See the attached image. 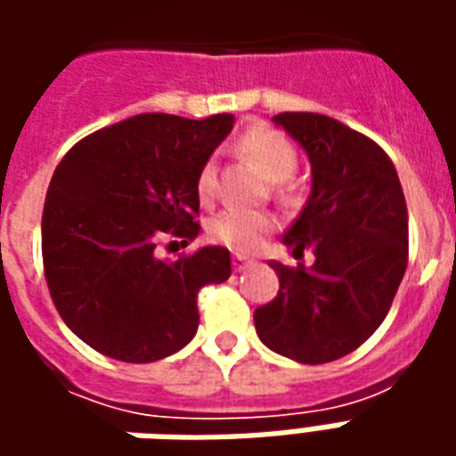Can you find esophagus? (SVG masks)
<instances>
[{"mask_svg":"<svg viewBox=\"0 0 456 456\" xmlns=\"http://www.w3.org/2000/svg\"><path fill=\"white\" fill-rule=\"evenodd\" d=\"M232 264H234V271H247L248 266H251V261H248L247 256H241V254H234V258H232Z\"/></svg>","mask_w":456,"mask_h":456,"instance_id":"34e87169","label":"esophagus"}]
</instances>
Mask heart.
I'll return each instance as SVG.
<instances>
[{"label":"heart","mask_w":456,"mask_h":456,"mask_svg":"<svg viewBox=\"0 0 456 456\" xmlns=\"http://www.w3.org/2000/svg\"><path fill=\"white\" fill-rule=\"evenodd\" d=\"M239 151L248 160H254L271 183L288 180L297 166L296 146L288 136L271 126H251L247 134H241ZM215 192H217V166L215 160H208L198 173V195L202 202H212ZM276 217L268 212L232 208L209 219L208 237L219 247H227L239 254H251L264 244V239L276 229Z\"/></svg>","instance_id":"b5f03b06"}]
</instances>
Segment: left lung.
Segmentation results:
<instances>
[{
  "label": "left lung",
  "mask_w": 456,
  "mask_h": 456,
  "mask_svg": "<svg viewBox=\"0 0 456 456\" xmlns=\"http://www.w3.org/2000/svg\"><path fill=\"white\" fill-rule=\"evenodd\" d=\"M273 124L307 153L313 188L283 244L310 248L313 266L273 261L278 296L254 310L268 349L300 363H327L362 346L391 310L408 266V209L391 159L371 139L315 112Z\"/></svg>",
  "instance_id": "1"
}]
</instances>
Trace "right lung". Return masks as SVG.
Instances as JSON below:
<instances>
[{"label":"right lung","instance_id":"1","mask_svg":"<svg viewBox=\"0 0 456 456\" xmlns=\"http://www.w3.org/2000/svg\"><path fill=\"white\" fill-rule=\"evenodd\" d=\"M232 114H136L68 151L45 192L41 248L63 322L94 352L149 363L195 337L198 293L232 276L224 247L156 256L160 234L195 239L198 173Z\"/></svg>","mask_w":456,"mask_h":456}]
</instances>
